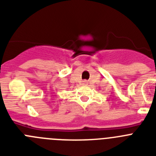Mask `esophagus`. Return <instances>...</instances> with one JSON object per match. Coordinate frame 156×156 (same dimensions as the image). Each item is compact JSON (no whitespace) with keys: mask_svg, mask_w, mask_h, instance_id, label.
Segmentation results:
<instances>
[{"mask_svg":"<svg viewBox=\"0 0 156 156\" xmlns=\"http://www.w3.org/2000/svg\"><path fill=\"white\" fill-rule=\"evenodd\" d=\"M84 83H86V82H84Z\"/></svg>","mask_w":156,"mask_h":156,"instance_id":"34e87169","label":"esophagus"}]
</instances>
